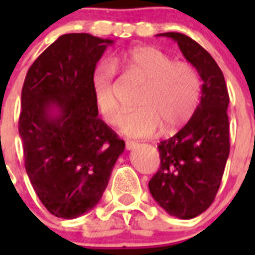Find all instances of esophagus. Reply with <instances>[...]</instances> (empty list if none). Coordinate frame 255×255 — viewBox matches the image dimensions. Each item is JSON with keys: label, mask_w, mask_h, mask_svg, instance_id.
<instances>
[{"label": "esophagus", "mask_w": 255, "mask_h": 255, "mask_svg": "<svg viewBox=\"0 0 255 255\" xmlns=\"http://www.w3.org/2000/svg\"><path fill=\"white\" fill-rule=\"evenodd\" d=\"M138 147V143L134 140H128L126 141V149L128 150H131V149H135V148Z\"/></svg>", "instance_id": "1"}]
</instances>
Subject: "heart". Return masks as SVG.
<instances>
[{
    "label": "heart",
    "mask_w": 255,
    "mask_h": 255,
    "mask_svg": "<svg viewBox=\"0 0 255 255\" xmlns=\"http://www.w3.org/2000/svg\"><path fill=\"white\" fill-rule=\"evenodd\" d=\"M139 76L146 87L138 99L139 108L120 119L119 129L131 138H149L162 128L176 131L194 115L200 100V76L188 62L150 46H136L110 61H101L92 73L96 108L108 124L119 121L121 106L114 96V66Z\"/></svg>",
    "instance_id": "1"
}]
</instances>
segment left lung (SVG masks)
<instances>
[{
	"instance_id": "left-lung-1",
	"label": "left lung",
	"mask_w": 255,
	"mask_h": 255,
	"mask_svg": "<svg viewBox=\"0 0 255 255\" xmlns=\"http://www.w3.org/2000/svg\"><path fill=\"white\" fill-rule=\"evenodd\" d=\"M179 46L203 85L200 102L184 128L158 145L161 167L150 179L153 199L168 215L190 220L215 200L230 153L229 92L224 74L208 52L181 33H161Z\"/></svg>"
}]
</instances>
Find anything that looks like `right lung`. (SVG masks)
Wrapping results in <instances>:
<instances>
[{
  "label": "right lung",
  "mask_w": 255,
  "mask_h": 255,
  "mask_svg": "<svg viewBox=\"0 0 255 255\" xmlns=\"http://www.w3.org/2000/svg\"><path fill=\"white\" fill-rule=\"evenodd\" d=\"M112 43L88 33L61 35L26 73L19 117L25 170L56 217L93 209L125 149L98 117L92 93V73Z\"/></svg>",
  "instance_id": "add662e5"
}]
</instances>
